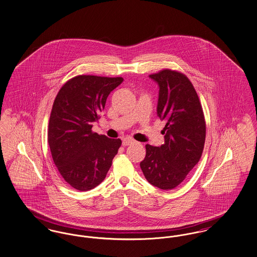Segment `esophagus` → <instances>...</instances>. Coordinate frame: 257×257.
I'll return each mask as SVG.
<instances>
[{
    "label": "esophagus",
    "mask_w": 257,
    "mask_h": 257,
    "mask_svg": "<svg viewBox=\"0 0 257 257\" xmlns=\"http://www.w3.org/2000/svg\"><path fill=\"white\" fill-rule=\"evenodd\" d=\"M134 143L135 141L133 139H131V138H125V139L123 140L122 146L123 147H127V146H130V145L134 144Z\"/></svg>",
    "instance_id": "1"
}]
</instances>
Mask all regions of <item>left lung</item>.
I'll use <instances>...</instances> for the list:
<instances>
[{
  "label": "left lung",
  "instance_id": "1",
  "mask_svg": "<svg viewBox=\"0 0 257 257\" xmlns=\"http://www.w3.org/2000/svg\"><path fill=\"white\" fill-rule=\"evenodd\" d=\"M149 78L159 86L157 115L167 121L162 131L165 144L147 145L140 166L149 183L171 190L183 182L201 157L205 120L196 89L184 74L164 69Z\"/></svg>",
  "mask_w": 257,
  "mask_h": 257
}]
</instances>
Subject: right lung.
Masks as SVG:
<instances>
[{"label": "right lung", "mask_w": 257, "mask_h": 257, "mask_svg": "<svg viewBox=\"0 0 257 257\" xmlns=\"http://www.w3.org/2000/svg\"><path fill=\"white\" fill-rule=\"evenodd\" d=\"M123 78L80 75L67 81L54 101L48 126L53 161L63 179L78 191H89L101 183L121 146L91 131L110 91Z\"/></svg>", "instance_id": "1"}]
</instances>
